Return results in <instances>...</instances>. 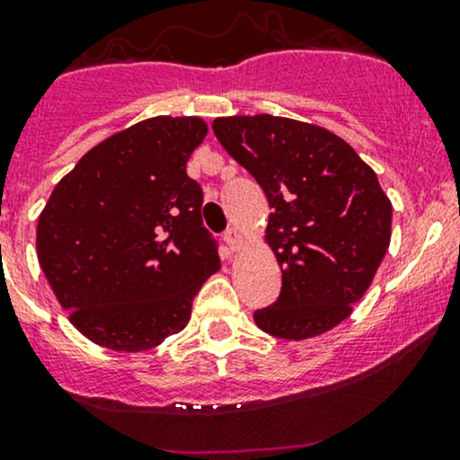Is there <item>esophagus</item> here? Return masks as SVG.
Returning <instances> with one entry per match:
<instances>
[{"instance_id": "esophagus-1", "label": "esophagus", "mask_w": 460, "mask_h": 460, "mask_svg": "<svg viewBox=\"0 0 460 460\" xmlns=\"http://www.w3.org/2000/svg\"><path fill=\"white\" fill-rule=\"evenodd\" d=\"M226 243L230 245V250H239L241 243H243V236H241V232L236 228H230L228 232H226Z\"/></svg>"}]
</instances>
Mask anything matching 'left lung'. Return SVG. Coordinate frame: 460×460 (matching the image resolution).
<instances>
[{
  "instance_id": "8db88e82",
  "label": "left lung",
  "mask_w": 460,
  "mask_h": 460,
  "mask_svg": "<svg viewBox=\"0 0 460 460\" xmlns=\"http://www.w3.org/2000/svg\"><path fill=\"white\" fill-rule=\"evenodd\" d=\"M217 140L270 204L265 243L283 271L280 296L254 311L274 338L307 340L347 320L390 245L393 204L349 142L291 118H217Z\"/></svg>"
}]
</instances>
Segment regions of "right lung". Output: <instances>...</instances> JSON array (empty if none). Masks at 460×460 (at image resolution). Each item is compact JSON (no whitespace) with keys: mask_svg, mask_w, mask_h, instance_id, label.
<instances>
[{"mask_svg":"<svg viewBox=\"0 0 460 460\" xmlns=\"http://www.w3.org/2000/svg\"><path fill=\"white\" fill-rule=\"evenodd\" d=\"M208 125L155 116L113 133L54 186L37 256L70 323L93 344L137 353L189 324L192 298L221 268L186 175Z\"/></svg>","mask_w":460,"mask_h":460,"instance_id":"obj_1","label":"right lung"}]
</instances>
